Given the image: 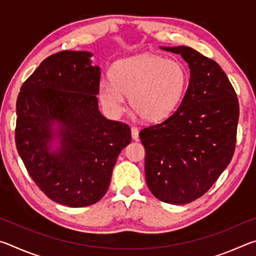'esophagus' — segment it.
<instances>
[{
	"label": "esophagus",
	"mask_w": 256,
	"mask_h": 256,
	"mask_svg": "<svg viewBox=\"0 0 256 256\" xmlns=\"http://www.w3.org/2000/svg\"><path fill=\"white\" fill-rule=\"evenodd\" d=\"M131 136H132L133 140H138V130L136 128L133 126L131 128Z\"/></svg>",
	"instance_id": "1"
}]
</instances>
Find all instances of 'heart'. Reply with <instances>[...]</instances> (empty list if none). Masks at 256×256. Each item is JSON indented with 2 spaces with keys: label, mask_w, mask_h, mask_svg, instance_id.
I'll return each instance as SVG.
<instances>
[{
  "label": "heart",
  "mask_w": 256,
  "mask_h": 256,
  "mask_svg": "<svg viewBox=\"0 0 256 256\" xmlns=\"http://www.w3.org/2000/svg\"><path fill=\"white\" fill-rule=\"evenodd\" d=\"M112 81L99 84V99L108 114L118 118L125 110V96L130 105L146 120L168 118L183 99L188 84V73L176 60L142 54L116 62L110 71Z\"/></svg>",
  "instance_id": "1"
}]
</instances>
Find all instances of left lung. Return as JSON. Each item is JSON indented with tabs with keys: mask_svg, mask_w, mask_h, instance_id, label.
Returning a JSON list of instances; mask_svg holds the SVG:
<instances>
[{
	"mask_svg": "<svg viewBox=\"0 0 256 256\" xmlns=\"http://www.w3.org/2000/svg\"><path fill=\"white\" fill-rule=\"evenodd\" d=\"M190 68L185 96L174 114L140 132L146 180L160 201L186 204L202 196L232 158L240 106L226 73L188 46L160 47Z\"/></svg>",
	"mask_w": 256,
	"mask_h": 256,
	"instance_id": "obj_1",
	"label": "left lung"
}]
</instances>
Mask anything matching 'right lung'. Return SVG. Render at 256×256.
Returning <instances> with one entry per match:
<instances>
[{
	"mask_svg": "<svg viewBox=\"0 0 256 256\" xmlns=\"http://www.w3.org/2000/svg\"><path fill=\"white\" fill-rule=\"evenodd\" d=\"M90 52L50 55L24 81L16 99V150L50 200L80 208L98 202L118 154L131 142L126 124L98 106L100 68Z\"/></svg>",
	"mask_w": 256,
	"mask_h": 256,
	"instance_id": "right-lung-1",
	"label": "right lung"
}]
</instances>
